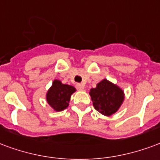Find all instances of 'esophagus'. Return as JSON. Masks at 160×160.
I'll use <instances>...</instances> for the list:
<instances>
[{"label": "esophagus", "mask_w": 160, "mask_h": 160, "mask_svg": "<svg viewBox=\"0 0 160 160\" xmlns=\"http://www.w3.org/2000/svg\"><path fill=\"white\" fill-rule=\"evenodd\" d=\"M76 87H77V88H78V90H81V91L84 90V85L82 84V83H78V84L76 85Z\"/></svg>", "instance_id": "esophagus-1"}]
</instances>
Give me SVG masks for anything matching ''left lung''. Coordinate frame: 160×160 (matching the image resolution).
<instances>
[{"mask_svg": "<svg viewBox=\"0 0 160 160\" xmlns=\"http://www.w3.org/2000/svg\"><path fill=\"white\" fill-rule=\"evenodd\" d=\"M89 94L95 110L105 116L115 113L124 100L123 90L107 79L100 82L96 88H91Z\"/></svg>", "mask_w": 160, "mask_h": 160, "instance_id": "left-lung-1", "label": "left lung"}]
</instances>
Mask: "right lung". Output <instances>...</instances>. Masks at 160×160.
<instances>
[{
    "label": "right lung",
    "instance_id": "1",
    "mask_svg": "<svg viewBox=\"0 0 160 160\" xmlns=\"http://www.w3.org/2000/svg\"><path fill=\"white\" fill-rule=\"evenodd\" d=\"M75 91L76 88L73 86L63 84L59 80L56 79L47 92V101L53 110L60 112L68 107L71 96Z\"/></svg>",
    "mask_w": 160,
    "mask_h": 160
}]
</instances>
